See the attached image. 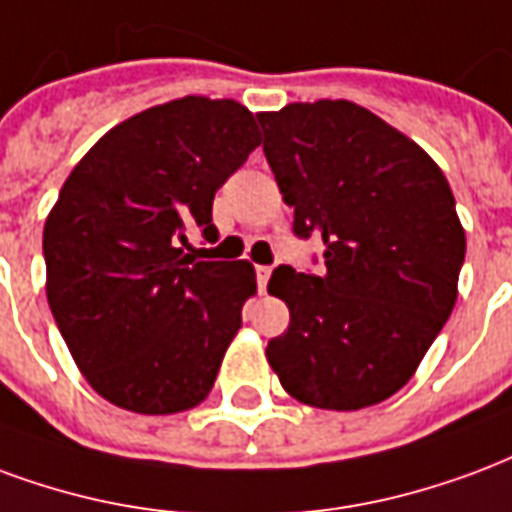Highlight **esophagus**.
<instances>
[{"mask_svg":"<svg viewBox=\"0 0 512 512\" xmlns=\"http://www.w3.org/2000/svg\"><path fill=\"white\" fill-rule=\"evenodd\" d=\"M270 275H272V267H256V283H259V292H264L267 289V281H270Z\"/></svg>","mask_w":512,"mask_h":512,"instance_id":"obj_1","label":"esophagus"}]
</instances>
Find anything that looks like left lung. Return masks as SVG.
I'll return each mask as SVG.
<instances>
[{
  "instance_id": "8db88e82",
  "label": "left lung",
  "mask_w": 512,
  "mask_h": 512,
  "mask_svg": "<svg viewBox=\"0 0 512 512\" xmlns=\"http://www.w3.org/2000/svg\"><path fill=\"white\" fill-rule=\"evenodd\" d=\"M294 234L324 242V272L281 264L267 292L289 330L267 343L283 390L354 412L404 387L453 313L466 237L445 174L412 138L349 100L259 114Z\"/></svg>"
}]
</instances>
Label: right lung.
Returning a JSON list of instances; mask_svg holds the SVG:
<instances>
[{
    "mask_svg": "<svg viewBox=\"0 0 512 512\" xmlns=\"http://www.w3.org/2000/svg\"><path fill=\"white\" fill-rule=\"evenodd\" d=\"M261 144L237 100L188 98L111 128L70 171L43 229L54 322L92 390L138 414L193 409L256 294L251 261H201L212 199Z\"/></svg>",
    "mask_w": 512,
    "mask_h": 512,
    "instance_id": "1",
    "label": "right lung"
}]
</instances>
